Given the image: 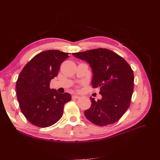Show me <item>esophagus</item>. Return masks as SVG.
<instances>
[{"instance_id":"esophagus-1","label":"esophagus","mask_w":160,"mask_h":160,"mask_svg":"<svg viewBox=\"0 0 160 160\" xmlns=\"http://www.w3.org/2000/svg\"><path fill=\"white\" fill-rule=\"evenodd\" d=\"M72 99H78V98H79V96L77 95H72Z\"/></svg>"}]
</instances>
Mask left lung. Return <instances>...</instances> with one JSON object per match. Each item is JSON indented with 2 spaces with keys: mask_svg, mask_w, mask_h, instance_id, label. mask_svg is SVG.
<instances>
[{
  "mask_svg": "<svg viewBox=\"0 0 160 160\" xmlns=\"http://www.w3.org/2000/svg\"><path fill=\"white\" fill-rule=\"evenodd\" d=\"M74 57L87 61L93 72L91 84L100 88L102 98L95 101L85 111L91 123L99 126L113 124L129 108L133 91V72L123 57L107 49H92L72 53Z\"/></svg>",
  "mask_w": 160,
  "mask_h": 160,
  "instance_id": "left-lung-1",
  "label": "left lung"
}]
</instances>
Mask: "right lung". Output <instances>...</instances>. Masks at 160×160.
I'll return each mask as SVG.
<instances>
[{"instance_id": "right-lung-1", "label": "right lung", "mask_w": 160, "mask_h": 160, "mask_svg": "<svg viewBox=\"0 0 160 160\" xmlns=\"http://www.w3.org/2000/svg\"><path fill=\"white\" fill-rule=\"evenodd\" d=\"M69 53L57 50L41 52L24 67L17 81V97L22 114L40 128L55 124L62 115L64 105L71 99L68 93L61 94L50 88L61 64Z\"/></svg>"}]
</instances>
